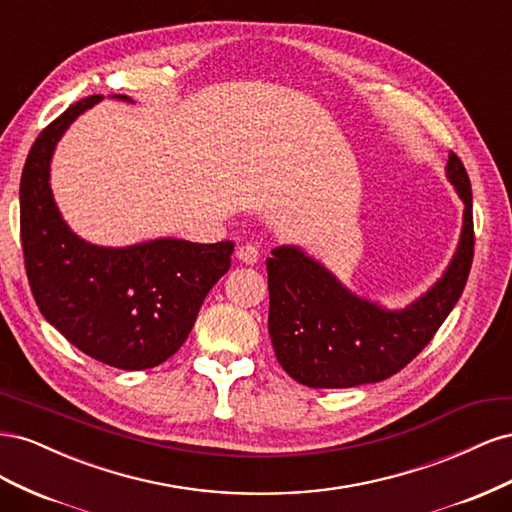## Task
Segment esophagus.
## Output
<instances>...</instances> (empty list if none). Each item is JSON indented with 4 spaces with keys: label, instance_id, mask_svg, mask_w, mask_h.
<instances>
[{
    "label": "esophagus",
    "instance_id": "34e87169",
    "mask_svg": "<svg viewBox=\"0 0 512 512\" xmlns=\"http://www.w3.org/2000/svg\"><path fill=\"white\" fill-rule=\"evenodd\" d=\"M258 256H260L258 247L252 245V243H245V245H241L239 250H237V258L241 262H245V265H254V262H258Z\"/></svg>",
    "mask_w": 512,
    "mask_h": 512
}]
</instances>
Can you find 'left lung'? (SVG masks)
<instances>
[{
    "instance_id": "1",
    "label": "left lung",
    "mask_w": 512,
    "mask_h": 512,
    "mask_svg": "<svg viewBox=\"0 0 512 512\" xmlns=\"http://www.w3.org/2000/svg\"><path fill=\"white\" fill-rule=\"evenodd\" d=\"M446 173L466 205L457 254L442 280L401 312H386L354 297L297 247L271 252L269 335L290 378L312 389L380 382L404 369L431 342L466 288L474 258L470 177L453 151Z\"/></svg>"
}]
</instances>
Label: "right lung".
I'll use <instances>...</instances> for the list:
<instances>
[{"instance_id": "right-lung-1", "label": "right lung", "mask_w": 512, "mask_h": 512, "mask_svg": "<svg viewBox=\"0 0 512 512\" xmlns=\"http://www.w3.org/2000/svg\"><path fill=\"white\" fill-rule=\"evenodd\" d=\"M100 100L72 104L29 149L21 177L25 271L42 316L72 346L117 369H149L188 339L207 292L230 269L235 243L158 239L111 250L74 235L51 196V153Z\"/></svg>"}]
</instances>
